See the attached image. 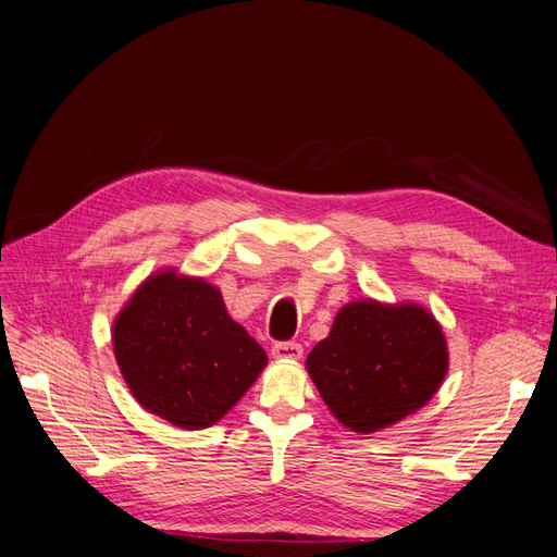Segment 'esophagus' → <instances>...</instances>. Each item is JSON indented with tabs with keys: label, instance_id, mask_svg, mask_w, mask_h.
<instances>
[{
	"label": "esophagus",
	"instance_id": "esophagus-1",
	"mask_svg": "<svg viewBox=\"0 0 557 557\" xmlns=\"http://www.w3.org/2000/svg\"><path fill=\"white\" fill-rule=\"evenodd\" d=\"M301 354H304V349H301L299 342H276L274 347H272V356L276 360H287V362L289 360H299Z\"/></svg>",
	"mask_w": 557,
	"mask_h": 557
}]
</instances>
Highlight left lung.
<instances>
[{"label":"left lung","mask_w":557,"mask_h":557,"mask_svg":"<svg viewBox=\"0 0 557 557\" xmlns=\"http://www.w3.org/2000/svg\"><path fill=\"white\" fill-rule=\"evenodd\" d=\"M435 317L414 304L344 306L306 369L329 410L356 433H374L419 410L446 376Z\"/></svg>","instance_id":"8db88e82"}]
</instances>
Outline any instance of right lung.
I'll return each instance as SVG.
<instances>
[{
    "label": "right lung",
    "instance_id": "1",
    "mask_svg": "<svg viewBox=\"0 0 557 557\" xmlns=\"http://www.w3.org/2000/svg\"><path fill=\"white\" fill-rule=\"evenodd\" d=\"M113 349L138 404L185 431L213 426L268 364L215 285L172 270L136 289L113 324Z\"/></svg>",
    "mask_w": 557,
    "mask_h": 557
}]
</instances>
